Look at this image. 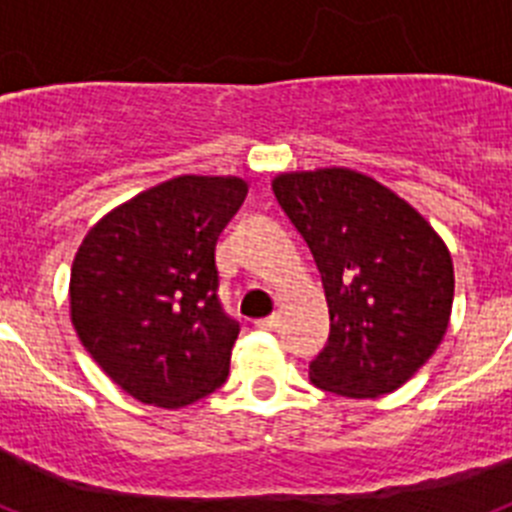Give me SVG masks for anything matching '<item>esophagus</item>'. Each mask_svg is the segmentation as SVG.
<instances>
[{"label":"esophagus","instance_id":"esophagus-1","mask_svg":"<svg viewBox=\"0 0 512 512\" xmlns=\"http://www.w3.org/2000/svg\"><path fill=\"white\" fill-rule=\"evenodd\" d=\"M277 323H279V315H266V318L256 320V328H261V330H274V328H277Z\"/></svg>","mask_w":512,"mask_h":512}]
</instances>
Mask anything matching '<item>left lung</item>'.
<instances>
[{
    "label": "left lung",
    "mask_w": 512,
    "mask_h": 512,
    "mask_svg": "<svg viewBox=\"0 0 512 512\" xmlns=\"http://www.w3.org/2000/svg\"><path fill=\"white\" fill-rule=\"evenodd\" d=\"M271 189L323 279L330 336L310 379L341 397L395 392L449 328L454 264L415 207L354 169L279 174Z\"/></svg>",
    "instance_id": "obj_1"
}]
</instances>
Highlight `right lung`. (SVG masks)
Returning a JSON list of instances; mask_svg holds the SVG:
<instances>
[{"label": "right lung", "mask_w": 512, "mask_h": 512, "mask_svg": "<svg viewBox=\"0 0 512 512\" xmlns=\"http://www.w3.org/2000/svg\"><path fill=\"white\" fill-rule=\"evenodd\" d=\"M248 184L176 176L99 220L71 266V323L102 372L156 408L223 387L241 333L217 300V235Z\"/></svg>", "instance_id": "1"}]
</instances>
